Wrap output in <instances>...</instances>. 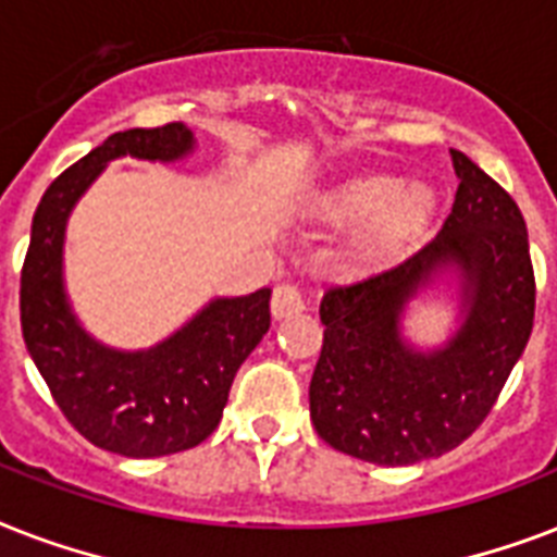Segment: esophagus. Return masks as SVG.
<instances>
[{
	"instance_id": "esophagus-1",
	"label": "esophagus",
	"mask_w": 557,
	"mask_h": 557,
	"mask_svg": "<svg viewBox=\"0 0 557 557\" xmlns=\"http://www.w3.org/2000/svg\"><path fill=\"white\" fill-rule=\"evenodd\" d=\"M304 312V295L300 288L292 286V283H280L271 295V314L274 321H283V318H295V314Z\"/></svg>"
}]
</instances>
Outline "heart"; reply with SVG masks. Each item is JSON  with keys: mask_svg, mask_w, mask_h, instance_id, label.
Masks as SVG:
<instances>
[{"mask_svg": "<svg viewBox=\"0 0 557 557\" xmlns=\"http://www.w3.org/2000/svg\"><path fill=\"white\" fill-rule=\"evenodd\" d=\"M318 213L330 225L352 227L344 260L349 269L370 271L396 260L424 234L436 213V193L422 182L398 185L384 173H364L323 193Z\"/></svg>", "mask_w": 557, "mask_h": 557, "instance_id": "heart-1", "label": "heart"}]
</instances>
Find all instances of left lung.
<instances>
[{"label":"left lung","instance_id":"obj_1","mask_svg":"<svg viewBox=\"0 0 557 557\" xmlns=\"http://www.w3.org/2000/svg\"><path fill=\"white\" fill-rule=\"evenodd\" d=\"M459 187L431 243L393 269L321 300L323 347L309 384L318 436L375 466H413L466 442L492 413L535 321V271L518 201L466 152ZM445 268L463 283L467 321L440 350L404 344L397 318Z\"/></svg>","mask_w":557,"mask_h":557}]
</instances>
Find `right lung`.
Returning a JSON list of instances; mask_svg holds the SVG:
<instances>
[{
	"instance_id": "add662e5",
	"label": "right lung",
	"mask_w": 557,
	"mask_h": 557,
	"mask_svg": "<svg viewBox=\"0 0 557 557\" xmlns=\"http://www.w3.org/2000/svg\"><path fill=\"white\" fill-rule=\"evenodd\" d=\"M193 150L185 124L126 129L48 185L22 262V338L57 407L91 445L121 457H168L216 431L227 389L271 326V288L216 297L150 349L121 352L86 335L63 288V236L74 201L112 159L176 161Z\"/></svg>"
}]
</instances>
